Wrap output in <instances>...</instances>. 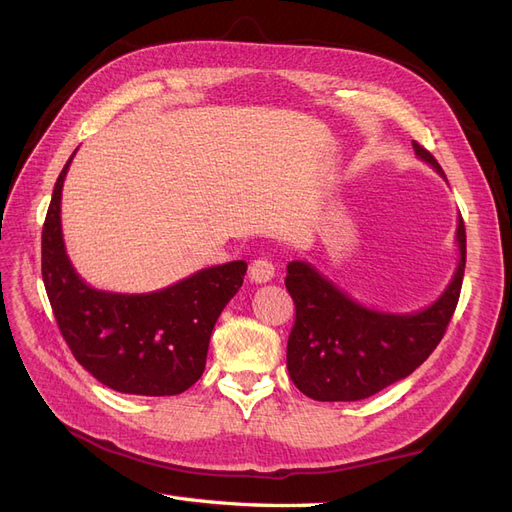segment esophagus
<instances>
[{"mask_svg":"<svg viewBox=\"0 0 512 512\" xmlns=\"http://www.w3.org/2000/svg\"><path fill=\"white\" fill-rule=\"evenodd\" d=\"M273 275H275V267L271 265V260H267V258L252 260V265H250V280L252 282L267 284L273 280Z\"/></svg>","mask_w":512,"mask_h":512,"instance_id":"esophagus-1","label":"esophagus"}]
</instances>
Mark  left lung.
<instances>
[{"label": "left lung", "instance_id": "8db88e82", "mask_svg": "<svg viewBox=\"0 0 512 512\" xmlns=\"http://www.w3.org/2000/svg\"><path fill=\"white\" fill-rule=\"evenodd\" d=\"M418 160L444 177L427 149ZM446 179V177H444ZM457 267L440 297L416 312H380L352 299L305 260L288 265L286 288L297 309L286 367L297 389L316 401H359L408 378L440 344L459 301L466 269V228L457 218Z\"/></svg>", "mask_w": 512, "mask_h": 512}]
</instances>
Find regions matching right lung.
I'll return each mask as SVG.
<instances>
[{"instance_id": "right-lung-1", "label": "right lung", "mask_w": 512, "mask_h": 512, "mask_svg": "<svg viewBox=\"0 0 512 512\" xmlns=\"http://www.w3.org/2000/svg\"><path fill=\"white\" fill-rule=\"evenodd\" d=\"M74 153L57 177L42 228V280L59 331L74 359L108 389L147 397L188 391L203 376L211 331L241 288L247 262L200 269L141 294L89 286L61 232V190Z\"/></svg>"}]
</instances>
